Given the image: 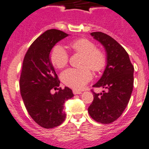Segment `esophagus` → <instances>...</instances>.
Listing matches in <instances>:
<instances>
[{"instance_id": "34e87169", "label": "esophagus", "mask_w": 149, "mask_h": 149, "mask_svg": "<svg viewBox=\"0 0 149 149\" xmlns=\"http://www.w3.org/2000/svg\"><path fill=\"white\" fill-rule=\"evenodd\" d=\"M73 94H75V95H78V94H81V91H79V90H73Z\"/></svg>"}]
</instances>
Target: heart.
Here are the masks:
<instances>
[{
  "instance_id": "obj_1",
  "label": "heart",
  "mask_w": 149,
  "mask_h": 149,
  "mask_svg": "<svg viewBox=\"0 0 149 149\" xmlns=\"http://www.w3.org/2000/svg\"><path fill=\"white\" fill-rule=\"evenodd\" d=\"M69 46L73 51L84 54L81 69L69 68L61 74L62 82L68 87L80 90L92 79V73L89 68L95 72L101 71L106 65V56L104 53L96 49L93 42L85 38L78 39L70 42ZM50 59L55 68H63L68 62V54L63 46H54L50 54Z\"/></svg>"
}]
</instances>
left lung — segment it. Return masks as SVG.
I'll return each instance as SVG.
<instances>
[{
	"mask_svg": "<svg viewBox=\"0 0 149 149\" xmlns=\"http://www.w3.org/2000/svg\"><path fill=\"white\" fill-rule=\"evenodd\" d=\"M90 35L105 49L107 65L101 79L93 85L107 91L93 93L88 112L95 121L111 123L122 115L129 103L134 84V67L129 54L116 40L102 32Z\"/></svg>",
	"mask_w": 149,
	"mask_h": 149,
	"instance_id": "obj_1",
	"label": "left lung"
}]
</instances>
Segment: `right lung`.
Masks as SVG:
<instances>
[{"label": "right lung", "instance_id": "right-lung-1", "mask_svg": "<svg viewBox=\"0 0 149 149\" xmlns=\"http://www.w3.org/2000/svg\"><path fill=\"white\" fill-rule=\"evenodd\" d=\"M69 34L56 29H50L42 34L25 55L20 79V88L25 107L30 116L45 129L59 126L65 120L64 104L73 97L72 90L58 88V80L50 53L58 42ZM54 88L58 91L50 93Z\"/></svg>", "mask_w": 149, "mask_h": 149}]
</instances>
